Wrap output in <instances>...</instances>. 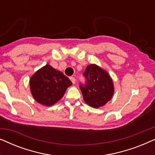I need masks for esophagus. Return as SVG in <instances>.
Masks as SVG:
<instances>
[{"label": "esophagus", "mask_w": 155, "mask_h": 155, "mask_svg": "<svg viewBox=\"0 0 155 155\" xmlns=\"http://www.w3.org/2000/svg\"><path fill=\"white\" fill-rule=\"evenodd\" d=\"M70 79H71V80L72 81V82H73V84H75V78L74 77H71L70 78Z\"/></svg>", "instance_id": "34e87169"}]
</instances>
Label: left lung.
I'll return each mask as SVG.
<instances>
[{
  "label": "left lung",
  "mask_w": 155,
  "mask_h": 155,
  "mask_svg": "<svg viewBox=\"0 0 155 155\" xmlns=\"http://www.w3.org/2000/svg\"><path fill=\"white\" fill-rule=\"evenodd\" d=\"M84 83H80L83 99L89 106L99 108L111 99L114 84L107 72L94 64L87 66L83 73Z\"/></svg>",
  "instance_id": "left-lung-1"
}]
</instances>
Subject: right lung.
Wrapping results in <instances>:
<instances>
[{
	"mask_svg": "<svg viewBox=\"0 0 155 155\" xmlns=\"http://www.w3.org/2000/svg\"><path fill=\"white\" fill-rule=\"evenodd\" d=\"M72 84L62 72L48 64L36 72L29 81L33 97L45 106H51L60 100Z\"/></svg>",
	"mask_w": 155,
	"mask_h": 155,
	"instance_id": "add662e5",
	"label": "right lung"
}]
</instances>
